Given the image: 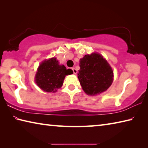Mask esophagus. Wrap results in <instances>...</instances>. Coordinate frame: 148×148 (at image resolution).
<instances>
[{
	"mask_svg": "<svg viewBox=\"0 0 148 148\" xmlns=\"http://www.w3.org/2000/svg\"><path fill=\"white\" fill-rule=\"evenodd\" d=\"M72 71H73V73H74V74H76L77 72V70H76V69H74V68H72Z\"/></svg>",
	"mask_w": 148,
	"mask_h": 148,
	"instance_id": "obj_1",
	"label": "esophagus"
}]
</instances>
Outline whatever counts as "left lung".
Masks as SVG:
<instances>
[{
    "label": "left lung",
    "mask_w": 148,
    "mask_h": 148,
    "mask_svg": "<svg viewBox=\"0 0 148 148\" xmlns=\"http://www.w3.org/2000/svg\"><path fill=\"white\" fill-rule=\"evenodd\" d=\"M77 73L80 84L89 95H95L109 88L114 79V72L108 62L101 55H86L79 61Z\"/></svg>",
    "instance_id": "1"
}]
</instances>
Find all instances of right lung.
<instances>
[{"label": "right lung", "instance_id": "obj_1", "mask_svg": "<svg viewBox=\"0 0 148 148\" xmlns=\"http://www.w3.org/2000/svg\"><path fill=\"white\" fill-rule=\"evenodd\" d=\"M73 74L71 69H66L59 64L56 57L45 60L37 70L35 82L40 88L47 92H55L63 84L66 75Z\"/></svg>", "mask_w": 148, "mask_h": 148}]
</instances>
